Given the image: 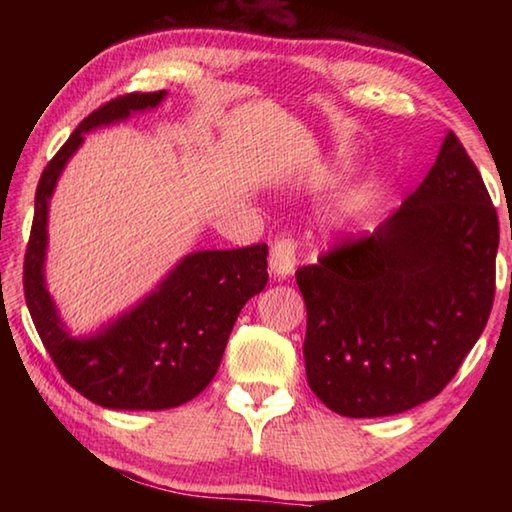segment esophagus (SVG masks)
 Instances as JSON below:
<instances>
[{"label": "esophagus", "instance_id": "34e87169", "mask_svg": "<svg viewBox=\"0 0 512 512\" xmlns=\"http://www.w3.org/2000/svg\"><path fill=\"white\" fill-rule=\"evenodd\" d=\"M268 266H271V275L277 277V280H284V277L296 271V241L277 239L271 248Z\"/></svg>", "mask_w": 512, "mask_h": 512}]
</instances>
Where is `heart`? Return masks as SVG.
<instances>
[{
    "label": "heart",
    "mask_w": 512,
    "mask_h": 512,
    "mask_svg": "<svg viewBox=\"0 0 512 512\" xmlns=\"http://www.w3.org/2000/svg\"><path fill=\"white\" fill-rule=\"evenodd\" d=\"M352 214H354V205L352 203L341 207V210H336L332 216H329V228H332V230L348 228V223L352 221Z\"/></svg>",
    "instance_id": "heart-1"
}]
</instances>
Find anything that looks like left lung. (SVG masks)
Listing matches in <instances>:
<instances>
[{"instance_id":"1","label":"left lung","mask_w":512,"mask_h":512,"mask_svg":"<svg viewBox=\"0 0 512 512\" xmlns=\"http://www.w3.org/2000/svg\"><path fill=\"white\" fill-rule=\"evenodd\" d=\"M497 248V210L449 131L400 210L298 268L318 400L348 418H384L436 397L488 323Z\"/></svg>"}]
</instances>
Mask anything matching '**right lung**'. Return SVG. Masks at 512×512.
Returning a JSON list of instances; mask_svg holds the SVG:
<instances>
[{
  "mask_svg": "<svg viewBox=\"0 0 512 512\" xmlns=\"http://www.w3.org/2000/svg\"><path fill=\"white\" fill-rule=\"evenodd\" d=\"M167 92L126 94L94 110L42 171L31 239L24 257V296L33 325L60 375L90 402L117 411H164L194 400L219 370L241 307L268 282L266 244L185 255L131 309L99 329L74 336L47 289L49 203L60 173L85 133L158 108Z\"/></svg>",
  "mask_w": 512,
  "mask_h": 512,
  "instance_id": "1",
  "label": "right lung"
}]
</instances>
